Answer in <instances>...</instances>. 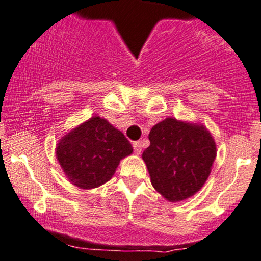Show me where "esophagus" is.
Listing matches in <instances>:
<instances>
[{"instance_id": "34e87169", "label": "esophagus", "mask_w": 261, "mask_h": 261, "mask_svg": "<svg viewBox=\"0 0 261 261\" xmlns=\"http://www.w3.org/2000/svg\"><path fill=\"white\" fill-rule=\"evenodd\" d=\"M133 149L136 154H141V150H142L141 142H133Z\"/></svg>"}]
</instances>
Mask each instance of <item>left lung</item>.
Wrapping results in <instances>:
<instances>
[{"label": "left lung", "instance_id": "1", "mask_svg": "<svg viewBox=\"0 0 261 261\" xmlns=\"http://www.w3.org/2000/svg\"><path fill=\"white\" fill-rule=\"evenodd\" d=\"M148 138L150 144L142 158L155 191L170 202L200 191L216 158L210 132L202 124L166 118L150 129Z\"/></svg>", "mask_w": 261, "mask_h": 261}]
</instances>
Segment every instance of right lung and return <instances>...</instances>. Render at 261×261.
<instances>
[{
	"label": "right lung",
	"mask_w": 261,
	"mask_h": 261,
	"mask_svg": "<svg viewBox=\"0 0 261 261\" xmlns=\"http://www.w3.org/2000/svg\"><path fill=\"white\" fill-rule=\"evenodd\" d=\"M132 152L124 134L98 115L65 134L56 146L64 173L72 185L84 190L108 182L120 160Z\"/></svg>",
	"instance_id": "add662e5"
}]
</instances>
